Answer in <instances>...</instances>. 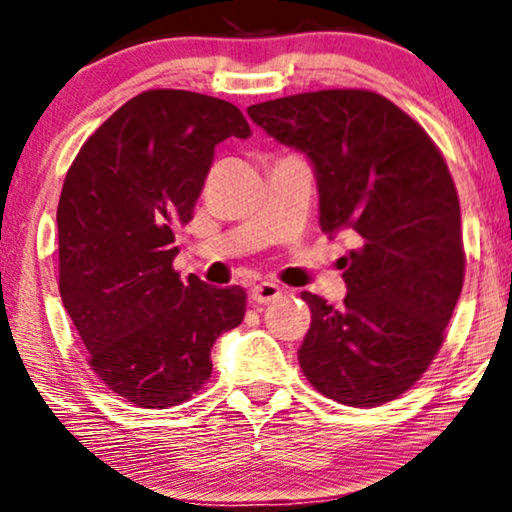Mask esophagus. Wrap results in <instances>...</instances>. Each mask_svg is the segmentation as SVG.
<instances>
[{
    "label": "esophagus",
    "instance_id": "obj_1",
    "mask_svg": "<svg viewBox=\"0 0 512 512\" xmlns=\"http://www.w3.org/2000/svg\"><path fill=\"white\" fill-rule=\"evenodd\" d=\"M281 295H283V290L278 288L276 283H269V281L257 283L255 288L250 290L252 304H271V302H276V299Z\"/></svg>",
    "mask_w": 512,
    "mask_h": 512
}]
</instances>
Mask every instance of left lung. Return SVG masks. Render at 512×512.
Here are the masks:
<instances>
[{
  "instance_id": "8db88e82",
  "label": "left lung",
  "mask_w": 512,
  "mask_h": 512,
  "mask_svg": "<svg viewBox=\"0 0 512 512\" xmlns=\"http://www.w3.org/2000/svg\"><path fill=\"white\" fill-rule=\"evenodd\" d=\"M250 119L309 159L320 229L349 234L346 297L302 292L311 327L299 365L325 398L379 407L428 370L463 285L452 175L417 121L372 91L299 93L248 107Z\"/></svg>"
}]
</instances>
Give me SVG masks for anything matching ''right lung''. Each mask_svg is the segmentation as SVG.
I'll use <instances>...</instances> for the list:
<instances>
[{
  "mask_svg": "<svg viewBox=\"0 0 512 512\" xmlns=\"http://www.w3.org/2000/svg\"><path fill=\"white\" fill-rule=\"evenodd\" d=\"M250 138L241 109L192 91L135 95L84 142L58 203L60 297L88 365L138 407L180 405L210 349L245 316V290L187 283L175 229L194 217L215 147Z\"/></svg>",
  "mask_w": 512,
  "mask_h": 512,
  "instance_id": "right-lung-1",
  "label": "right lung"
}]
</instances>
